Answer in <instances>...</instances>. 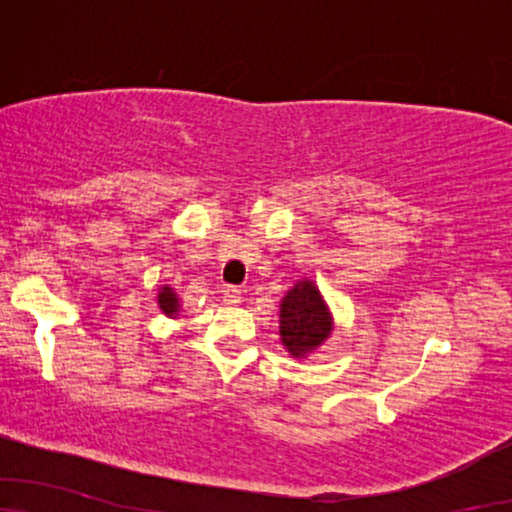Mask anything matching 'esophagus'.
<instances>
[{"label": "esophagus", "mask_w": 512, "mask_h": 512, "mask_svg": "<svg viewBox=\"0 0 512 512\" xmlns=\"http://www.w3.org/2000/svg\"><path fill=\"white\" fill-rule=\"evenodd\" d=\"M223 303L226 305H240L242 303V291L237 286H226L223 289Z\"/></svg>", "instance_id": "1"}]
</instances>
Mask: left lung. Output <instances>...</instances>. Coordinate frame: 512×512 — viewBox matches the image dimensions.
Instances as JSON below:
<instances>
[{
    "label": "left lung",
    "mask_w": 512,
    "mask_h": 512,
    "mask_svg": "<svg viewBox=\"0 0 512 512\" xmlns=\"http://www.w3.org/2000/svg\"><path fill=\"white\" fill-rule=\"evenodd\" d=\"M282 342L293 356L317 349L331 333L324 300L310 282H300L282 300Z\"/></svg>",
    "instance_id": "1"
}]
</instances>
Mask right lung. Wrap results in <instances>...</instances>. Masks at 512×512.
Returning a JSON list of instances; mask_svg holds the SVG:
<instances>
[{"instance_id": "obj_1", "label": "right lung", "mask_w": 512, "mask_h": 512, "mask_svg": "<svg viewBox=\"0 0 512 512\" xmlns=\"http://www.w3.org/2000/svg\"><path fill=\"white\" fill-rule=\"evenodd\" d=\"M158 303H160V310H163L165 314L177 312V296H174V291L170 289V286H165V289L160 291Z\"/></svg>"}]
</instances>
